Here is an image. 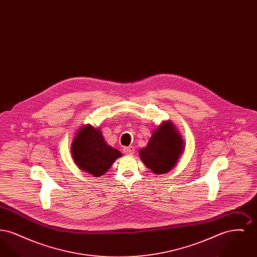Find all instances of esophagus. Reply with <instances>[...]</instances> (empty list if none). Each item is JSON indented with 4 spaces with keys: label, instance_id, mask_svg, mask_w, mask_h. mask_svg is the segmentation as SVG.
Segmentation results:
<instances>
[{
    "label": "esophagus",
    "instance_id": "1",
    "mask_svg": "<svg viewBox=\"0 0 257 257\" xmlns=\"http://www.w3.org/2000/svg\"><path fill=\"white\" fill-rule=\"evenodd\" d=\"M123 151H124V153H125V154H129V155H132V154H134L135 147H124V149H123Z\"/></svg>",
    "mask_w": 257,
    "mask_h": 257
}]
</instances>
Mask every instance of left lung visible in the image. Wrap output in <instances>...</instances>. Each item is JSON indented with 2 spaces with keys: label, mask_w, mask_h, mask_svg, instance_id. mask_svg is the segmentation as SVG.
Segmentation results:
<instances>
[{
  "label": "left lung",
  "mask_w": 257,
  "mask_h": 257,
  "mask_svg": "<svg viewBox=\"0 0 257 257\" xmlns=\"http://www.w3.org/2000/svg\"><path fill=\"white\" fill-rule=\"evenodd\" d=\"M183 149L181 135L168 120L155 129L147 147L140 150V157L149 170L159 175L171 171Z\"/></svg>",
  "instance_id": "left-lung-1"
}]
</instances>
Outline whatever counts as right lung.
I'll use <instances>...</instances> for the list:
<instances>
[{"instance_id": "add662e5", "label": "right lung", "mask_w": 257, "mask_h": 257, "mask_svg": "<svg viewBox=\"0 0 257 257\" xmlns=\"http://www.w3.org/2000/svg\"><path fill=\"white\" fill-rule=\"evenodd\" d=\"M71 153L79 169L94 177L102 176L115 160L122 156L120 151L108 146L100 129L90 124L81 127L76 133Z\"/></svg>"}]
</instances>
